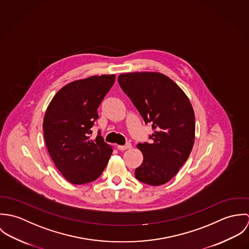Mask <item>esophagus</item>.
<instances>
[{
  "mask_svg": "<svg viewBox=\"0 0 249 249\" xmlns=\"http://www.w3.org/2000/svg\"><path fill=\"white\" fill-rule=\"evenodd\" d=\"M131 143L130 142H127V143H125L124 145H118L117 147H118V149H120V150H126V149H129V148H131Z\"/></svg>",
  "mask_w": 249,
  "mask_h": 249,
  "instance_id": "1",
  "label": "esophagus"
}]
</instances>
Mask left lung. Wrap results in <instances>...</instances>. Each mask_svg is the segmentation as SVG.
<instances>
[{
    "label": "left lung",
    "instance_id": "obj_1",
    "mask_svg": "<svg viewBox=\"0 0 249 249\" xmlns=\"http://www.w3.org/2000/svg\"><path fill=\"white\" fill-rule=\"evenodd\" d=\"M118 81L144 123L152 124V142L137 144L143 160L135 178L151 186L163 185L178 174L193 149V107L178 84L161 72L122 73Z\"/></svg>",
    "mask_w": 249,
    "mask_h": 249
}]
</instances>
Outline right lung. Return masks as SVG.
Wrapping results in <instances>:
<instances>
[{
  "label": "right lung",
  "mask_w": 249,
  "mask_h": 249,
  "mask_svg": "<svg viewBox=\"0 0 249 249\" xmlns=\"http://www.w3.org/2000/svg\"><path fill=\"white\" fill-rule=\"evenodd\" d=\"M115 74L74 80L53 98L43 121L48 151L61 175L72 184L95 181L107 167L112 146L101 133L91 139L98 107L115 82Z\"/></svg>",
  "instance_id": "obj_1"
}]
</instances>
